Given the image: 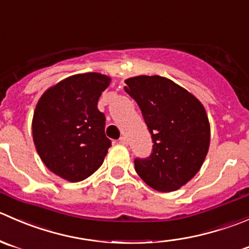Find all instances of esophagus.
I'll use <instances>...</instances> for the list:
<instances>
[{
    "mask_svg": "<svg viewBox=\"0 0 249 249\" xmlns=\"http://www.w3.org/2000/svg\"><path fill=\"white\" fill-rule=\"evenodd\" d=\"M119 142L120 144H122V145H127L128 144V140H127V138L125 137H121L119 139Z\"/></svg>",
    "mask_w": 249,
    "mask_h": 249,
    "instance_id": "obj_1",
    "label": "esophagus"
}]
</instances>
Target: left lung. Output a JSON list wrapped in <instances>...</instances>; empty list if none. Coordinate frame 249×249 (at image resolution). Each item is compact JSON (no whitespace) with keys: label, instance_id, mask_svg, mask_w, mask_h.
Returning a JSON list of instances; mask_svg holds the SVG:
<instances>
[{"label":"left lung","instance_id":"1","mask_svg":"<svg viewBox=\"0 0 249 249\" xmlns=\"http://www.w3.org/2000/svg\"><path fill=\"white\" fill-rule=\"evenodd\" d=\"M124 82L154 142L149 157L134 160L138 176L161 193L181 188L200 171L208 152L211 129L205 107L166 77L137 76Z\"/></svg>","mask_w":249,"mask_h":249}]
</instances>
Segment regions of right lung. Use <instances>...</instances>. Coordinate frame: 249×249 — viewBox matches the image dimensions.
<instances>
[{"label":"right lung","mask_w":249,"mask_h":249,"mask_svg":"<svg viewBox=\"0 0 249 249\" xmlns=\"http://www.w3.org/2000/svg\"><path fill=\"white\" fill-rule=\"evenodd\" d=\"M110 77L97 72L73 75L44 92L36 105L33 135L49 171L69 181H81L100 166L111 140L105 115L98 110Z\"/></svg>","instance_id":"1"}]
</instances>
